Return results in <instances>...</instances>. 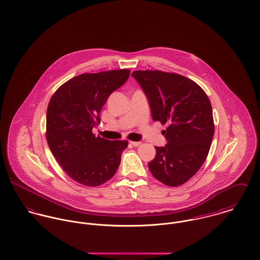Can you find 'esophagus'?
Here are the masks:
<instances>
[{"label": "esophagus", "mask_w": 260, "mask_h": 260, "mask_svg": "<svg viewBox=\"0 0 260 260\" xmlns=\"http://www.w3.org/2000/svg\"><path fill=\"white\" fill-rule=\"evenodd\" d=\"M130 143H131V145H133L134 147H138V146L141 145V142H137V141H131Z\"/></svg>", "instance_id": "34e87169"}]
</instances>
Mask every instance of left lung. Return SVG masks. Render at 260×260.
I'll use <instances>...</instances> for the list:
<instances>
[{"mask_svg": "<svg viewBox=\"0 0 260 260\" xmlns=\"http://www.w3.org/2000/svg\"><path fill=\"white\" fill-rule=\"evenodd\" d=\"M145 92L154 121L167 125L165 147H155L149 162L152 175L163 184L180 186L197 173L207 158L214 135L210 100L194 81L159 70L134 71Z\"/></svg>", "mask_w": 260, "mask_h": 260, "instance_id": "1", "label": "left lung"}]
</instances>
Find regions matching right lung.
Masks as SVG:
<instances>
[{
  "label": "right lung",
  "instance_id": "add662e5",
  "mask_svg": "<svg viewBox=\"0 0 260 260\" xmlns=\"http://www.w3.org/2000/svg\"><path fill=\"white\" fill-rule=\"evenodd\" d=\"M120 69L76 76L61 85L50 99L46 139L59 165L74 181L89 187L107 182L116 173L127 140H106L92 129L112 92L129 78Z\"/></svg>",
  "mask_w": 260,
  "mask_h": 260
}]
</instances>
